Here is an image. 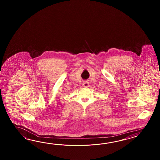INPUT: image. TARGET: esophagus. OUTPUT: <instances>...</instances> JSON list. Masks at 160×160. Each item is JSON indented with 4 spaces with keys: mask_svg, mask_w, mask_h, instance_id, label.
<instances>
[{
    "mask_svg": "<svg viewBox=\"0 0 160 160\" xmlns=\"http://www.w3.org/2000/svg\"><path fill=\"white\" fill-rule=\"evenodd\" d=\"M83 86L85 87V88H87V87H88V85H89V83H88V81H85L83 82Z\"/></svg>",
    "mask_w": 160,
    "mask_h": 160,
    "instance_id": "34e87169",
    "label": "esophagus"
}]
</instances>
